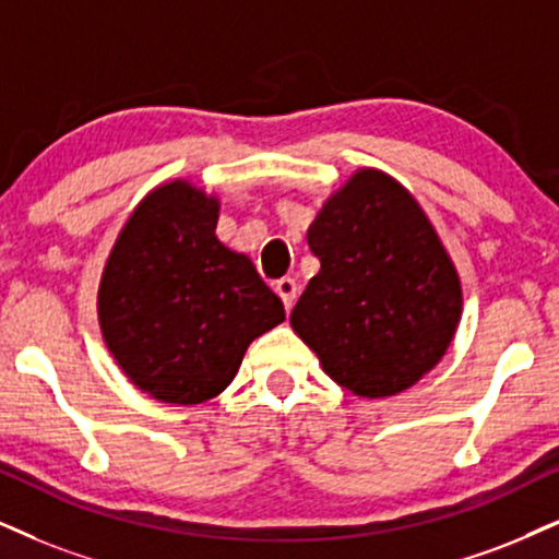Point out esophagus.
<instances>
[{"label":"esophagus","mask_w":559,"mask_h":559,"mask_svg":"<svg viewBox=\"0 0 559 559\" xmlns=\"http://www.w3.org/2000/svg\"><path fill=\"white\" fill-rule=\"evenodd\" d=\"M274 293L280 295L282 302H285V311H290V308L295 306V298H298V285H295L290 277H285L274 285Z\"/></svg>","instance_id":"esophagus-1"}]
</instances>
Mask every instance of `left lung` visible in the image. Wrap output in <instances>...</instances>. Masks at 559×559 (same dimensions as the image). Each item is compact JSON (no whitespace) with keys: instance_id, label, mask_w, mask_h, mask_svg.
<instances>
[{"instance_id":"left-lung-1","label":"left lung","mask_w":559,"mask_h":559,"mask_svg":"<svg viewBox=\"0 0 559 559\" xmlns=\"http://www.w3.org/2000/svg\"><path fill=\"white\" fill-rule=\"evenodd\" d=\"M321 269L290 313L323 373L362 399L396 396L430 373L456 336V264L409 189L357 168L308 227Z\"/></svg>"}]
</instances>
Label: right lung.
<instances>
[{"label":"right lung","instance_id":"add662e5","mask_svg":"<svg viewBox=\"0 0 559 559\" xmlns=\"http://www.w3.org/2000/svg\"><path fill=\"white\" fill-rule=\"evenodd\" d=\"M219 197L189 178L155 186L116 236L98 285V326L136 389L204 404L230 385L285 306L246 253L215 236Z\"/></svg>","mask_w":559,"mask_h":559}]
</instances>
